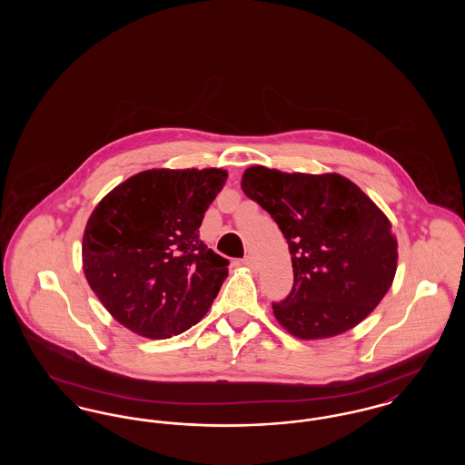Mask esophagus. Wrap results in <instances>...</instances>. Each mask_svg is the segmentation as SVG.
<instances>
[{"mask_svg": "<svg viewBox=\"0 0 465 465\" xmlns=\"http://www.w3.org/2000/svg\"><path fill=\"white\" fill-rule=\"evenodd\" d=\"M242 265L251 268V270H256V262H254V258H251V256H245V258H243Z\"/></svg>", "mask_w": 465, "mask_h": 465, "instance_id": "1", "label": "esophagus"}]
</instances>
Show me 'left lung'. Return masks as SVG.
<instances>
[{
    "label": "left lung",
    "mask_w": 465,
    "mask_h": 465,
    "mask_svg": "<svg viewBox=\"0 0 465 465\" xmlns=\"http://www.w3.org/2000/svg\"><path fill=\"white\" fill-rule=\"evenodd\" d=\"M241 184L288 241L294 284L272 305L277 322L300 340L331 338L362 322L398 270V239L383 211L336 173L252 165Z\"/></svg>",
    "instance_id": "1"
}]
</instances>
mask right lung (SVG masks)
<instances>
[{
  "label": "right lung",
  "instance_id": "right-lung-1",
  "mask_svg": "<svg viewBox=\"0 0 465 465\" xmlns=\"http://www.w3.org/2000/svg\"><path fill=\"white\" fill-rule=\"evenodd\" d=\"M226 177L216 167L150 169L95 205L84 232V273L122 326L163 340L211 309L228 260L207 249L199 228Z\"/></svg>",
  "mask_w": 465,
  "mask_h": 465
}]
</instances>
